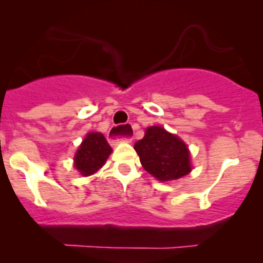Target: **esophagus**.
<instances>
[{
    "instance_id": "34e87169",
    "label": "esophagus",
    "mask_w": 263,
    "mask_h": 263,
    "mask_svg": "<svg viewBox=\"0 0 263 263\" xmlns=\"http://www.w3.org/2000/svg\"><path fill=\"white\" fill-rule=\"evenodd\" d=\"M124 126H115L112 127V129L108 134V140H109L112 144H117L119 141H126L131 142L132 141V135H122V129Z\"/></svg>"
}]
</instances>
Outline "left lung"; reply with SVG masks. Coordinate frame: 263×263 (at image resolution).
Segmentation results:
<instances>
[{
	"mask_svg": "<svg viewBox=\"0 0 263 263\" xmlns=\"http://www.w3.org/2000/svg\"><path fill=\"white\" fill-rule=\"evenodd\" d=\"M135 150L145 171L161 182L178 179L191 172L187 145L163 127H148L135 144Z\"/></svg>",
	"mask_w": 263,
	"mask_h": 263,
	"instance_id": "obj_1",
	"label": "left lung"
}]
</instances>
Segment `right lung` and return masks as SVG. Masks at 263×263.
Here are the masks:
<instances>
[{
  "label": "right lung",
  "instance_id": "1",
  "mask_svg": "<svg viewBox=\"0 0 263 263\" xmlns=\"http://www.w3.org/2000/svg\"><path fill=\"white\" fill-rule=\"evenodd\" d=\"M112 153V147L103 134L91 132L81 142L75 158V168L82 176H90L104 165Z\"/></svg>",
  "mask_w": 263,
  "mask_h": 263
}]
</instances>
